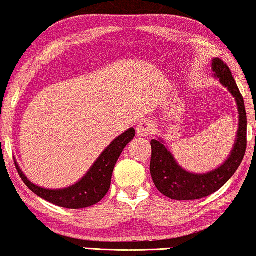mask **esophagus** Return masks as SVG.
Returning a JSON list of instances; mask_svg holds the SVG:
<instances>
[{"mask_svg":"<svg viewBox=\"0 0 256 256\" xmlns=\"http://www.w3.org/2000/svg\"><path fill=\"white\" fill-rule=\"evenodd\" d=\"M153 132H154V125L150 120H142L138 124V126H136V133H138L139 136H142V138L152 136Z\"/></svg>","mask_w":256,"mask_h":256,"instance_id":"34e87169","label":"esophagus"}]
</instances>
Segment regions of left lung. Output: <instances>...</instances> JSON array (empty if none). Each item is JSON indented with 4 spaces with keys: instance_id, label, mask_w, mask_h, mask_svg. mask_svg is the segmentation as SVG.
Returning <instances> with one entry per match:
<instances>
[{
    "instance_id": "1",
    "label": "left lung",
    "mask_w": 256,
    "mask_h": 256,
    "mask_svg": "<svg viewBox=\"0 0 256 256\" xmlns=\"http://www.w3.org/2000/svg\"><path fill=\"white\" fill-rule=\"evenodd\" d=\"M214 76L228 88L230 94L234 97L238 112H239V126L232 152L224 164L212 172L204 174H195L183 169L176 162L170 150L164 145L162 139H153L152 159H150V175L156 189L162 195L175 200H200L214 194L222 188L239 168L244 156L247 147V114L244 109V98L241 96L231 70L224 61L218 58L212 59L211 64Z\"/></svg>"
}]
</instances>
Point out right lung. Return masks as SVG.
I'll return each instance as SVG.
<instances>
[{
  "instance_id": "1",
  "label": "right lung",
  "mask_w": 256,
  "mask_h": 256,
  "mask_svg": "<svg viewBox=\"0 0 256 256\" xmlns=\"http://www.w3.org/2000/svg\"><path fill=\"white\" fill-rule=\"evenodd\" d=\"M134 136V128H131L117 136L97 158L87 174L80 181L64 189H46L34 184L24 175L18 164L15 162V164L25 186L40 198L66 208H88L98 203L109 192L114 164Z\"/></svg>"
}]
</instances>
